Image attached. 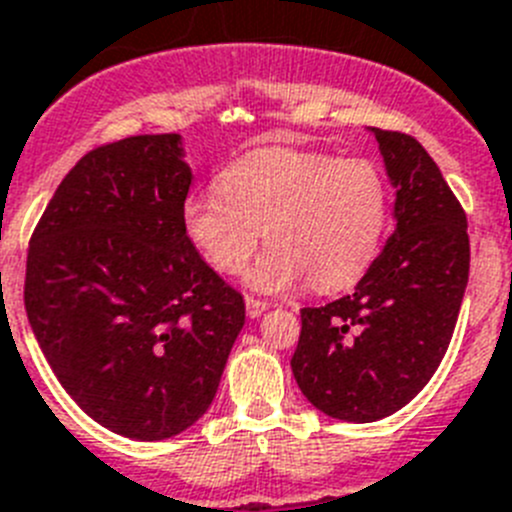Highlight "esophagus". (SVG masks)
Wrapping results in <instances>:
<instances>
[{
  "label": "esophagus",
  "instance_id": "34e87169",
  "mask_svg": "<svg viewBox=\"0 0 512 512\" xmlns=\"http://www.w3.org/2000/svg\"><path fill=\"white\" fill-rule=\"evenodd\" d=\"M266 310H269V302L256 300V297H246V312H248V318H259V315H264Z\"/></svg>",
  "mask_w": 512,
  "mask_h": 512
}]
</instances>
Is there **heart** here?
<instances>
[{"label":"heart","instance_id":"1","mask_svg":"<svg viewBox=\"0 0 512 512\" xmlns=\"http://www.w3.org/2000/svg\"><path fill=\"white\" fill-rule=\"evenodd\" d=\"M217 184L187 197L184 235L212 269L238 274L266 230L271 248L246 277L256 292H289L310 279L320 292H336L377 259L390 194L369 158L259 148L223 169Z\"/></svg>","mask_w":512,"mask_h":512}]
</instances>
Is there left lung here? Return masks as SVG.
I'll use <instances>...</instances> for the list:
<instances>
[{
	"label": "left lung",
	"instance_id": "1",
	"mask_svg": "<svg viewBox=\"0 0 512 512\" xmlns=\"http://www.w3.org/2000/svg\"><path fill=\"white\" fill-rule=\"evenodd\" d=\"M395 187V233L354 295L302 307L292 374L346 423L405 408L436 374L469 282L467 215L418 140L372 128Z\"/></svg>",
	"mask_w": 512,
	"mask_h": 512
}]
</instances>
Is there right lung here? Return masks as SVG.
Wrapping results in <instances>:
<instances>
[{
	"instance_id": "right-lung-1",
	"label": "right lung",
	"mask_w": 512,
	"mask_h": 512,
	"mask_svg": "<svg viewBox=\"0 0 512 512\" xmlns=\"http://www.w3.org/2000/svg\"><path fill=\"white\" fill-rule=\"evenodd\" d=\"M182 135L99 146L30 238L25 310L71 400L135 441H164L215 400L246 305L187 241Z\"/></svg>"
}]
</instances>
